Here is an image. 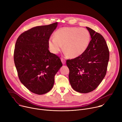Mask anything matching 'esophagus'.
I'll list each match as a JSON object with an SVG mask.
<instances>
[{
  "label": "esophagus",
  "instance_id": "34e87169",
  "mask_svg": "<svg viewBox=\"0 0 122 122\" xmlns=\"http://www.w3.org/2000/svg\"><path fill=\"white\" fill-rule=\"evenodd\" d=\"M61 61H62V62L63 64H65L66 63V60H65L64 58H61Z\"/></svg>",
  "mask_w": 122,
  "mask_h": 122
}]
</instances>
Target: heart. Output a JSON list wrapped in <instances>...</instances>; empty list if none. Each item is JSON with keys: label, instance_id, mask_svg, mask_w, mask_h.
Masks as SVG:
<instances>
[{"label": "heart", "instance_id": "1", "mask_svg": "<svg viewBox=\"0 0 122 122\" xmlns=\"http://www.w3.org/2000/svg\"><path fill=\"white\" fill-rule=\"evenodd\" d=\"M90 41V34L86 29L76 27H64L56 30L55 37L50 38L48 44L54 54H58L64 45V50L68 56L75 58L86 51Z\"/></svg>", "mask_w": 122, "mask_h": 122}]
</instances>
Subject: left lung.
Masks as SVG:
<instances>
[{
	"instance_id": "1",
	"label": "left lung",
	"mask_w": 122,
	"mask_h": 122,
	"mask_svg": "<svg viewBox=\"0 0 122 122\" xmlns=\"http://www.w3.org/2000/svg\"><path fill=\"white\" fill-rule=\"evenodd\" d=\"M92 38L84 53L72 59H67L69 80L72 88L81 93L96 89L105 77L110 53L107 43L101 35L86 27Z\"/></svg>"
}]
</instances>
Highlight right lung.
<instances>
[{"mask_svg": "<svg viewBox=\"0 0 122 122\" xmlns=\"http://www.w3.org/2000/svg\"><path fill=\"white\" fill-rule=\"evenodd\" d=\"M57 23L33 27L17 39L14 61L20 81L30 91L37 95L49 92L55 76L62 66L60 57L48 50V41Z\"/></svg>", "mask_w": 122, "mask_h": 122, "instance_id": "right-lung-1", "label": "right lung"}]
</instances>
